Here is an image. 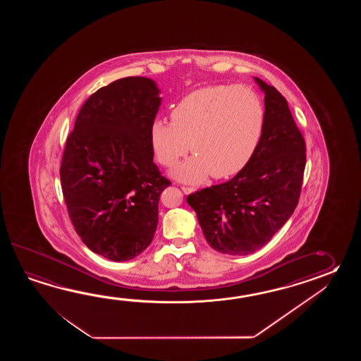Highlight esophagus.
<instances>
[{
    "label": "esophagus",
    "mask_w": 361,
    "mask_h": 361,
    "mask_svg": "<svg viewBox=\"0 0 361 361\" xmlns=\"http://www.w3.org/2000/svg\"><path fill=\"white\" fill-rule=\"evenodd\" d=\"M182 191H183L185 195H190L192 192H195V188H192V187H182Z\"/></svg>",
    "instance_id": "obj_1"
}]
</instances>
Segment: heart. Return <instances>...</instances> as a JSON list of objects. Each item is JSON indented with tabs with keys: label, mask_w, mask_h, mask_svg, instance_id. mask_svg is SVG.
<instances>
[{
	"label": "heart",
	"mask_w": 361,
	"mask_h": 361,
	"mask_svg": "<svg viewBox=\"0 0 361 361\" xmlns=\"http://www.w3.org/2000/svg\"><path fill=\"white\" fill-rule=\"evenodd\" d=\"M171 123L154 120L149 143L154 157L171 166V177L184 183L204 182L210 174L228 178L253 159L264 129L261 98L246 85H210L188 92L171 109Z\"/></svg>",
	"instance_id": "heart-1"
}]
</instances>
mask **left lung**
<instances>
[{"instance_id": "1", "label": "left lung", "mask_w": 361, "mask_h": 361, "mask_svg": "<svg viewBox=\"0 0 361 361\" xmlns=\"http://www.w3.org/2000/svg\"><path fill=\"white\" fill-rule=\"evenodd\" d=\"M264 92V129L253 159L228 182L187 197L207 244L230 255L266 245L292 216L306 166L305 139L284 97L254 77Z\"/></svg>"}]
</instances>
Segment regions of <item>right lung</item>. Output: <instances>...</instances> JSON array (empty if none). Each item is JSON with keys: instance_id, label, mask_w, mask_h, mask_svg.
Returning <instances> with one entry per match:
<instances>
[{"instance_id": "obj_1", "label": "right lung", "mask_w": 361, "mask_h": 361, "mask_svg": "<svg viewBox=\"0 0 361 361\" xmlns=\"http://www.w3.org/2000/svg\"><path fill=\"white\" fill-rule=\"evenodd\" d=\"M147 77H125L85 102L61 165V191L78 236L109 261H130L151 244L161 192L149 128L161 106Z\"/></svg>"}]
</instances>
